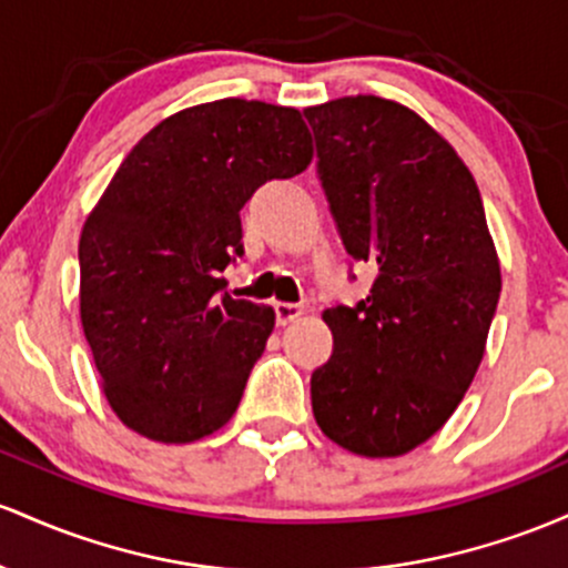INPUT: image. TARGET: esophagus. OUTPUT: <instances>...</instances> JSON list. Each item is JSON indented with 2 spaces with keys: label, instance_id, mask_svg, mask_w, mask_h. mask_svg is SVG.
<instances>
[{
  "label": "esophagus",
  "instance_id": "1",
  "mask_svg": "<svg viewBox=\"0 0 568 568\" xmlns=\"http://www.w3.org/2000/svg\"><path fill=\"white\" fill-rule=\"evenodd\" d=\"M273 311H276V324H282V327L303 316V305H295V303H276L273 305Z\"/></svg>",
  "mask_w": 568,
  "mask_h": 568
}]
</instances>
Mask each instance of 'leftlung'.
Here are the masks:
<instances>
[{"label": "left lung", "mask_w": 568, "mask_h": 568, "mask_svg": "<svg viewBox=\"0 0 568 568\" xmlns=\"http://www.w3.org/2000/svg\"><path fill=\"white\" fill-rule=\"evenodd\" d=\"M365 301L324 311L333 354L311 375L316 424L341 448L403 456L450 418L480 367L501 292L480 190L416 112L378 95L303 110Z\"/></svg>", "instance_id": "obj_1"}]
</instances>
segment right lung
Instances as JSON below:
<instances>
[{
	"instance_id": "right-lung-1",
	"label": "right lung",
	"mask_w": 568,
	"mask_h": 568,
	"mask_svg": "<svg viewBox=\"0 0 568 568\" xmlns=\"http://www.w3.org/2000/svg\"><path fill=\"white\" fill-rule=\"evenodd\" d=\"M308 163L301 112L244 99L171 114L120 163L80 235V318L129 429L193 443L231 422L276 316L222 271L244 203Z\"/></svg>"
}]
</instances>
